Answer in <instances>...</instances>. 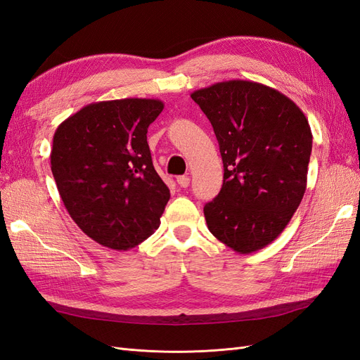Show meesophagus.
Masks as SVG:
<instances>
[{
  "label": "esophagus",
  "mask_w": 360,
  "mask_h": 360,
  "mask_svg": "<svg viewBox=\"0 0 360 360\" xmlns=\"http://www.w3.org/2000/svg\"><path fill=\"white\" fill-rule=\"evenodd\" d=\"M177 183L180 184L181 188H184L186 189L188 186H189V183H191V179L188 177V176H180V177H177Z\"/></svg>",
  "instance_id": "34e87169"
}]
</instances>
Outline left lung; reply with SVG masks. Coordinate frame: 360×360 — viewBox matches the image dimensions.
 <instances>
[{
    "instance_id": "obj_1",
    "label": "left lung",
    "mask_w": 360,
    "mask_h": 360,
    "mask_svg": "<svg viewBox=\"0 0 360 360\" xmlns=\"http://www.w3.org/2000/svg\"><path fill=\"white\" fill-rule=\"evenodd\" d=\"M191 97L210 120L224 162L222 189L204 207L207 226L234 252H257L285 230L307 191L308 120L290 97L249 79Z\"/></svg>"
}]
</instances>
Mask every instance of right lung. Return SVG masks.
<instances>
[{"label": "right lung", "mask_w": 360, "mask_h": 360, "mask_svg": "<svg viewBox=\"0 0 360 360\" xmlns=\"http://www.w3.org/2000/svg\"><path fill=\"white\" fill-rule=\"evenodd\" d=\"M163 106L143 97L94 102L53 134L51 169L63 204L105 248L132 249L160 225L169 189L151 162L147 130Z\"/></svg>", "instance_id": "add662e5"}]
</instances>
